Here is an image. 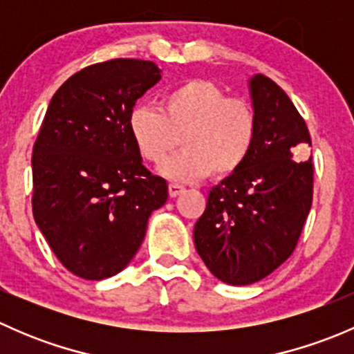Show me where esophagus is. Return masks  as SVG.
Wrapping results in <instances>:
<instances>
[{
  "label": "esophagus",
  "mask_w": 354,
  "mask_h": 354,
  "mask_svg": "<svg viewBox=\"0 0 354 354\" xmlns=\"http://www.w3.org/2000/svg\"><path fill=\"white\" fill-rule=\"evenodd\" d=\"M167 190H169V197H178L180 194H183L185 192V187H181V185L178 183H169L167 185Z\"/></svg>",
  "instance_id": "1"
}]
</instances>
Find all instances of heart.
<instances>
[{
  "label": "heart",
  "mask_w": 354,
  "mask_h": 354,
  "mask_svg": "<svg viewBox=\"0 0 354 354\" xmlns=\"http://www.w3.org/2000/svg\"><path fill=\"white\" fill-rule=\"evenodd\" d=\"M128 131L138 156L162 166L176 181H195L212 174L223 180L238 173L255 149L259 116L246 99L227 97L224 88L203 78H192L167 91L160 111L135 106L128 114Z\"/></svg>",
  "instance_id": "b5f03b06"
}]
</instances>
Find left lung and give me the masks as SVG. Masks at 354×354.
<instances>
[{"label":"left lung","mask_w":354,"mask_h":354,"mask_svg":"<svg viewBox=\"0 0 354 354\" xmlns=\"http://www.w3.org/2000/svg\"><path fill=\"white\" fill-rule=\"evenodd\" d=\"M259 116L255 149L238 173L212 187L194 240L207 269L226 284L263 279L295 252L313 198V162L295 160L312 145L286 92L263 75L250 80Z\"/></svg>","instance_id":"1"}]
</instances>
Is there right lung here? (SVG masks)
Returning <instances> with one entry per match:
<instances>
[{
    "label": "right lung",
    "instance_id": "1",
    "mask_svg": "<svg viewBox=\"0 0 354 354\" xmlns=\"http://www.w3.org/2000/svg\"><path fill=\"white\" fill-rule=\"evenodd\" d=\"M160 80L156 63L116 58L56 91L32 154V212L53 253L82 279L121 272L144 241L167 183L142 164L128 114Z\"/></svg>",
    "mask_w": 354,
    "mask_h": 354
}]
</instances>
